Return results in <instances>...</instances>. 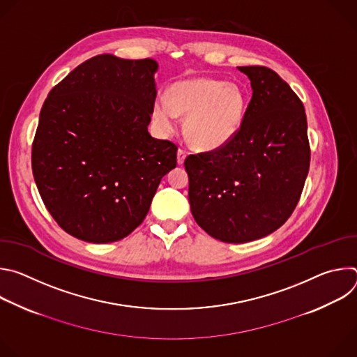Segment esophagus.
Listing matches in <instances>:
<instances>
[{
	"mask_svg": "<svg viewBox=\"0 0 357 357\" xmlns=\"http://www.w3.org/2000/svg\"><path fill=\"white\" fill-rule=\"evenodd\" d=\"M186 155H188V152H186L185 149H182V148H179V149H178V164H179V165H182V164H183V161H185Z\"/></svg>",
	"mask_w": 357,
	"mask_h": 357,
	"instance_id": "1",
	"label": "esophagus"
}]
</instances>
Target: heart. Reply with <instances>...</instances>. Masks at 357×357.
I'll return each instance as SVG.
<instances>
[{"instance_id":"b5f03b06","label":"heart","mask_w":357,"mask_h":357,"mask_svg":"<svg viewBox=\"0 0 357 357\" xmlns=\"http://www.w3.org/2000/svg\"><path fill=\"white\" fill-rule=\"evenodd\" d=\"M245 91L223 79L193 77L176 82L169 96L161 94L152 106L158 127L171 134L178 128L179 116H186L185 131L200 149H218L240 131L247 112Z\"/></svg>"}]
</instances>
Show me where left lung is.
Wrapping results in <instances>:
<instances>
[{"label":"left lung","mask_w":357,"mask_h":357,"mask_svg":"<svg viewBox=\"0 0 357 357\" xmlns=\"http://www.w3.org/2000/svg\"><path fill=\"white\" fill-rule=\"evenodd\" d=\"M252 97L226 145L189 155V203L196 223L225 243H247L281 227L296 208L311 161L307 114L274 70L240 66Z\"/></svg>","instance_id":"8db88e82"}]
</instances>
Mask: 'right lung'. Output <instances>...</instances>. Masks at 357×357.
I'll use <instances>...</instances> for the list:
<instances>
[{
    "label": "right lung",
    "mask_w": 357,
    "mask_h": 357,
    "mask_svg": "<svg viewBox=\"0 0 357 357\" xmlns=\"http://www.w3.org/2000/svg\"><path fill=\"white\" fill-rule=\"evenodd\" d=\"M154 59L97 55L49 91L32 144L46 209L73 237L113 243L145 219L178 146L148 132Z\"/></svg>",
    "instance_id": "right-lung-1"
}]
</instances>
